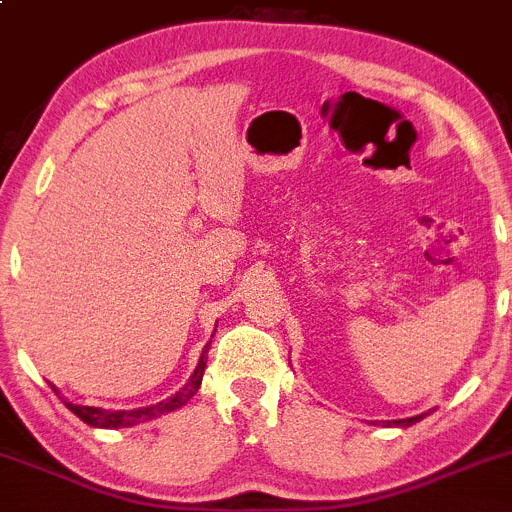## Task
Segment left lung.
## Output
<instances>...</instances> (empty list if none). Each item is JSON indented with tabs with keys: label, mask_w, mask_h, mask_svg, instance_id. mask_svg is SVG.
Masks as SVG:
<instances>
[{
	"label": "left lung",
	"mask_w": 512,
	"mask_h": 512,
	"mask_svg": "<svg viewBox=\"0 0 512 512\" xmlns=\"http://www.w3.org/2000/svg\"><path fill=\"white\" fill-rule=\"evenodd\" d=\"M426 414H419V416H409V419H394V421H387V424H394V426H412L416 421L424 419Z\"/></svg>",
	"instance_id": "1"
}]
</instances>
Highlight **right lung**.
I'll return each mask as SVG.
<instances>
[{
	"instance_id": "1",
	"label": "right lung",
	"mask_w": 512,
	"mask_h": 512,
	"mask_svg": "<svg viewBox=\"0 0 512 512\" xmlns=\"http://www.w3.org/2000/svg\"><path fill=\"white\" fill-rule=\"evenodd\" d=\"M207 350H209V345L202 350V357H199V362H197V367H194L189 382L184 384L179 392L172 394V397L162 399V402H157V404H150V407L123 409V412H113V409L81 407V404H73V402H68V399H63V404H66V407L71 409V412L76 414L78 419L86 421V424H91V426H96V429H125V426L142 424V421H150V419H155V416H160V414L175 412V409L184 407V404H187L189 399L197 394L199 384H202V377H204V367H207ZM54 392L59 394V389L54 387Z\"/></svg>"
}]
</instances>
